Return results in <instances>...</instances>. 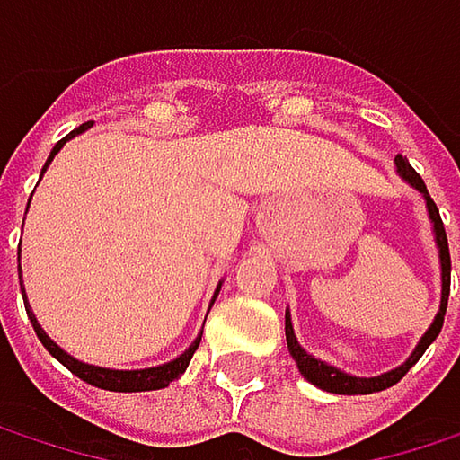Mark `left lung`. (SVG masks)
<instances>
[{
    "mask_svg": "<svg viewBox=\"0 0 460 460\" xmlns=\"http://www.w3.org/2000/svg\"><path fill=\"white\" fill-rule=\"evenodd\" d=\"M394 167H397V175H400L408 186H413L415 191L423 197V202H426V213H429L431 231H434V244H437V252H439V279H442L439 309H437L431 324L426 327V332L420 335V341L415 343L411 357H408L402 365H397V367H392V370H386V373H381V376H370V378L351 376V373H346V370H341V367H335V365L322 362L314 354H309V351L298 343V338H296L293 320H290V309H285V338H288V349H290V354H293V359H296V365H298V373H301L309 384H314L317 389L330 392V394H373V392H384V389L394 386V384L413 367L415 362L423 357V351H426V349L431 346V341L439 335L442 322H445L447 296H450V250H447L445 226H442V218H439V210H437L434 199H431L429 191H426L423 178L411 167V162H408L402 154H397V156H394Z\"/></svg>",
    "mask_w": 460,
    "mask_h": 460,
    "instance_id": "1",
    "label": "left lung"
}]
</instances>
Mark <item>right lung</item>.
I'll list each match as a JSON object with an SVG mask.
<instances>
[{"label":"right lung","mask_w":460,"mask_h":460,"mask_svg":"<svg viewBox=\"0 0 460 460\" xmlns=\"http://www.w3.org/2000/svg\"><path fill=\"white\" fill-rule=\"evenodd\" d=\"M84 130H90V122H87V125H82V128H76L74 133H68L66 138L58 140V143L52 146V151H49V156H47L45 167H42V175H45V170L49 167V162L55 159V154H58L68 140L76 138V136H82ZM29 202H31V199H29ZM26 213H29V208H26ZM21 293H23V301H26V314H29V320H31V324H34V332L40 335V341H42V346H45L47 351H49L60 365H66L74 376H79L84 384L98 386V389H106V392H154V389H164V386H170L175 378H181V376L186 373V367H189V362H191V357H194V351H197V346H199V341H202V332H199L183 354H178L175 359H170V362H164V365H154V367H140V370H117V367L90 365V362L76 359V357H74V354H68L66 349H60V346L47 335L45 327L37 322V314H34V312H31V306H29V298H26V288H23V282H21ZM218 293H221V282H218V288H216V293H213L210 306L216 304ZM202 327H205V324H202Z\"/></svg>","instance_id":"add662e5"}]
</instances>
